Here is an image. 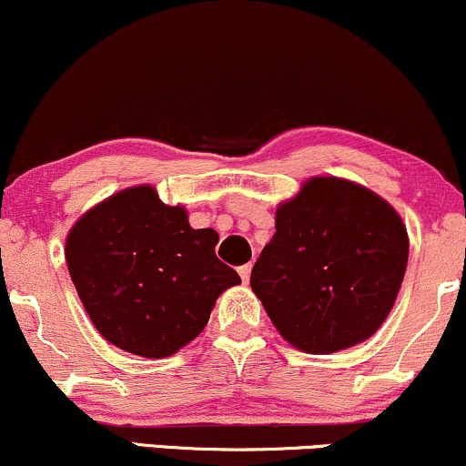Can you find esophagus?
I'll use <instances>...</instances> for the list:
<instances>
[{
    "label": "esophagus",
    "instance_id": "obj_1",
    "mask_svg": "<svg viewBox=\"0 0 466 466\" xmlns=\"http://www.w3.org/2000/svg\"><path fill=\"white\" fill-rule=\"evenodd\" d=\"M238 274H240V278H243V282H249V274H251V265L248 263V265L238 267Z\"/></svg>",
    "mask_w": 466,
    "mask_h": 466
}]
</instances>
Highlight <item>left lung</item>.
Listing matches in <instances>:
<instances>
[{
	"mask_svg": "<svg viewBox=\"0 0 466 466\" xmlns=\"http://www.w3.org/2000/svg\"><path fill=\"white\" fill-rule=\"evenodd\" d=\"M408 254V228L383 197L319 175L276 208V232L249 285L293 349L330 355L381 329Z\"/></svg>",
	"mask_w": 466,
	"mask_h": 466,
	"instance_id": "left-lung-1",
	"label": "left lung"
}]
</instances>
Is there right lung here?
Instances as JSON below:
<instances>
[{
  "label": "right lung",
  "mask_w": 466,
  "mask_h": 466,
  "mask_svg": "<svg viewBox=\"0 0 466 466\" xmlns=\"http://www.w3.org/2000/svg\"><path fill=\"white\" fill-rule=\"evenodd\" d=\"M218 234L195 229L184 206L153 186L106 197L66 240L69 276L100 335L131 355L162 360L206 329L217 298L240 278L217 258Z\"/></svg>",
  "instance_id": "right-lung-1"
}]
</instances>
